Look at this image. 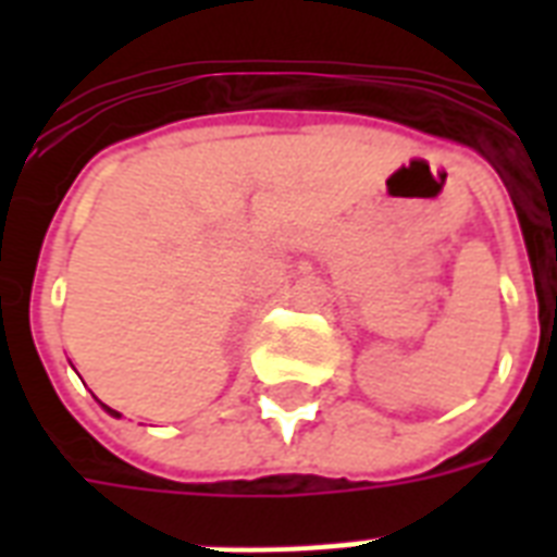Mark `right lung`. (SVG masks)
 <instances>
[{"instance_id":"1","label":"right lung","mask_w":557,"mask_h":557,"mask_svg":"<svg viewBox=\"0 0 557 557\" xmlns=\"http://www.w3.org/2000/svg\"><path fill=\"white\" fill-rule=\"evenodd\" d=\"M103 410H107L109 416H121V413H117V410H112V407H107V405H103Z\"/></svg>"}]
</instances>
